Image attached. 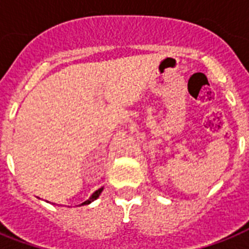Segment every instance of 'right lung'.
<instances>
[{"instance_id": "1", "label": "right lung", "mask_w": 249, "mask_h": 249, "mask_svg": "<svg viewBox=\"0 0 249 249\" xmlns=\"http://www.w3.org/2000/svg\"><path fill=\"white\" fill-rule=\"evenodd\" d=\"M102 191H103V187H101V189H98L97 191H95V193H93V195H91V196L89 197V199H88V200L86 201H84L83 204L81 205H86V204H90V203H91V201H94L95 200V199H97L98 196H99V195H101V193Z\"/></svg>"}]
</instances>
